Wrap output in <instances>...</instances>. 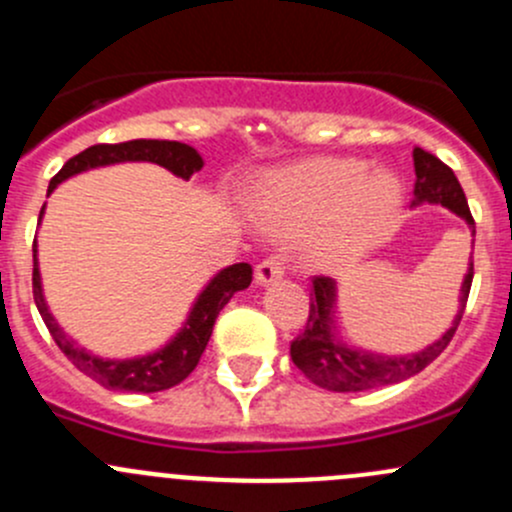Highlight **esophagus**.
I'll list each match as a JSON object with an SVG mask.
<instances>
[{
	"label": "esophagus",
	"mask_w": 512,
	"mask_h": 512,
	"mask_svg": "<svg viewBox=\"0 0 512 512\" xmlns=\"http://www.w3.org/2000/svg\"><path fill=\"white\" fill-rule=\"evenodd\" d=\"M282 275H285V260H282V257H265V260L255 267L257 285H270V282L280 280Z\"/></svg>",
	"instance_id": "34e87169"
}]
</instances>
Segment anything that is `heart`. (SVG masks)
<instances>
[{"label":"heart","mask_w":512,"mask_h":512,"mask_svg":"<svg viewBox=\"0 0 512 512\" xmlns=\"http://www.w3.org/2000/svg\"><path fill=\"white\" fill-rule=\"evenodd\" d=\"M401 185L361 160H312L265 180L255 200L260 218L277 232L317 227L312 250L334 260L364 250L394 220Z\"/></svg>","instance_id":"b5f03b06"}]
</instances>
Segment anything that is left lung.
Segmentation results:
<instances>
[{
    "instance_id": "left-lung-1",
    "label": "left lung",
    "mask_w": 512,
    "mask_h": 512,
    "mask_svg": "<svg viewBox=\"0 0 512 512\" xmlns=\"http://www.w3.org/2000/svg\"><path fill=\"white\" fill-rule=\"evenodd\" d=\"M414 168H416V185H414V208L421 203L443 205L453 210L458 218H463L471 227V235L476 237V223L468 210L466 193L461 183L453 175L443 160H438L433 153L414 148ZM473 282V260L468 265V275L463 277L461 285V304L458 314L453 319L451 329L443 334L438 342L428 344L423 352L406 354V356H384L361 352L356 347H347L342 339H337V327H334V304H337V282L332 277H314L312 280V297H309V317L307 327L299 334L289 347L292 361L297 369L309 381L329 391H369L379 386L399 384V381L411 379L418 371L426 369L443 349L451 344L458 324H461L463 312H466L468 292Z\"/></svg>"
}]
</instances>
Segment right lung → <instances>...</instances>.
I'll return each instance as SVG.
<instances>
[{"label": "right lung", "instance_id": "1", "mask_svg": "<svg viewBox=\"0 0 512 512\" xmlns=\"http://www.w3.org/2000/svg\"><path fill=\"white\" fill-rule=\"evenodd\" d=\"M128 160H131V163L133 160H146V163L163 165L165 170H170V173L178 175V178L183 180H188L190 175L198 173V170L203 168L200 153L178 141H146V138H138V141L126 143H98V146L86 148L79 156L66 160L64 168L51 178L49 193H54L56 185L64 183L71 175L84 173V170L91 168H101V165L128 163ZM44 208H41L39 213V223L41 215H44ZM250 282L252 267L247 265V262H237V265L225 267V270H220L218 275L205 285L203 292L198 294L188 319H185L183 329H180L163 349L146 356H133V359H101V356H94L91 352H86L84 347H79L69 334H64L59 322L51 317L49 307H46L44 292H41V275L39 262H36L34 240V302L41 319H44L46 329H49V334L54 337L56 347L69 356V361L76 369L84 371L86 376H91L98 384L113 391L156 394V391H165L170 389V386L180 384V381L198 366L200 356H203L205 347H208L210 342V334H213L215 319H218L220 309L230 302L232 294L250 287Z\"/></svg>", "mask_w": 512, "mask_h": 512}]
</instances>
